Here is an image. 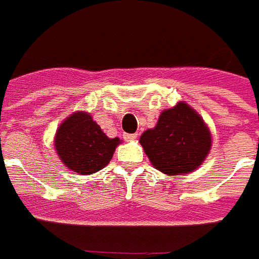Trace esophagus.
I'll use <instances>...</instances> for the list:
<instances>
[{"label": "esophagus", "mask_w": 259, "mask_h": 259, "mask_svg": "<svg viewBox=\"0 0 259 259\" xmlns=\"http://www.w3.org/2000/svg\"><path fill=\"white\" fill-rule=\"evenodd\" d=\"M122 137H124V139H125L127 142H130V141H135V139H137L138 134H124Z\"/></svg>", "instance_id": "obj_1"}]
</instances>
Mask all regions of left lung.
Here are the masks:
<instances>
[{"instance_id": "8db88e82", "label": "left lung", "mask_w": 259, "mask_h": 259, "mask_svg": "<svg viewBox=\"0 0 259 259\" xmlns=\"http://www.w3.org/2000/svg\"><path fill=\"white\" fill-rule=\"evenodd\" d=\"M139 142L154 168L185 175L203 164L212 139L203 117L186 102H178L161 111L156 127L143 132Z\"/></svg>"}]
</instances>
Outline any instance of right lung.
I'll list each match as a JSON object with an SVG mask.
<instances>
[{
    "instance_id": "right-lung-1",
    "label": "right lung",
    "mask_w": 259,
    "mask_h": 259,
    "mask_svg": "<svg viewBox=\"0 0 259 259\" xmlns=\"http://www.w3.org/2000/svg\"><path fill=\"white\" fill-rule=\"evenodd\" d=\"M120 138H109L87 111H74L63 120L54 138L55 150L66 167L91 175L110 163Z\"/></svg>"
}]
</instances>
